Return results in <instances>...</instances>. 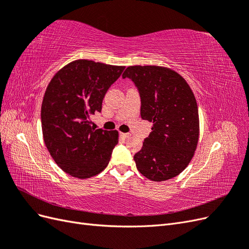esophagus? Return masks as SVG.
<instances>
[{"label": "esophagus", "instance_id": "esophagus-1", "mask_svg": "<svg viewBox=\"0 0 249 249\" xmlns=\"http://www.w3.org/2000/svg\"><path fill=\"white\" fill-rule=\"evenodd\" d=\"M131 136V135L129 133H120V137L123 138H129Z\"/></svg>", "mask_w": 249, "mask_h": 249}]
</instances>
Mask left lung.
I'll use <instances>...</instances> for the list:
<instances>
[{
  "label": "left lung",
  "instance_id": "left-lung-1",
  "mask_svg": "<svg viewBox=\"0 0 249 249\" xmlns=\"http://www.w3.org/2000/svg\"><path fill=\"white\" fill-rule=\"evenodd\" d=\"M137 87L141 118L152 132L134 156L141 175L162 182L178 176L190 163L199 136L196 100L186 80L167 67L129 66L123 73Z\"/></svg>",
  "mask_w": 249,
  "mask_h": 249
}]
</instances>
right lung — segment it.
<instances>
[{"instance_id":"1","label":"right lung","mask_w":249,"mask_h":249,"mask_svg":"<svg viewBox=\"0 0 249 249\" xmlns=\"http://www.w3.org/2000/svg\"><path fill=\"white\" fill-rule=\"evenodd\" d=\"M124 70L81 59L51 80L41 105L43 140L56 164L70 176L87 178L107 167L118 132L95 130L89 118L102 111L105 94Z\"/></svg>"}]
</instances>
